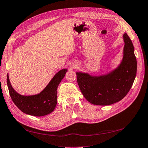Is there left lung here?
<instances>
[{
    "mask_svg": "<svg viewBox=\"0 0 148 148\" xmlns=\"http://www.w3.org/2000/svg\"><path fill=\"white\" fill-rule=\"evenodd\" d=\"M123 58L116 70L106 76L92 77L77 72V82L83 95L88 101L98 106H108L120 101L130 90L136 74L137 63L133 42L127 34Z\"/></svg>",
    "mask_w": 148,
    "mask_h": 148,
    "instance_id": "left-lung-1",
    "label": "left lung"
}]
</instances>
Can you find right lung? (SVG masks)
Listing matches in <instances>:
<instances>
[{
	"label": "right lung",
	"instance_id": "add662e5",
	"mask_svg": "<svg viewBox=\"0 0 148 148\" xmlns=\"http://www.w3.org/2000/svg\"><path fill=\"white\" fill-rule=\"evenodd\" d=\"M66 71V69L59 71L41 93L28 96L21 95L13 89L8 74L7 84L13 103L21 111L32 116H42L51 113L57 104L58 87Z\"/></svg>",
	"mask_w": 148,
	"mask_h": 148
}]
</instances>
